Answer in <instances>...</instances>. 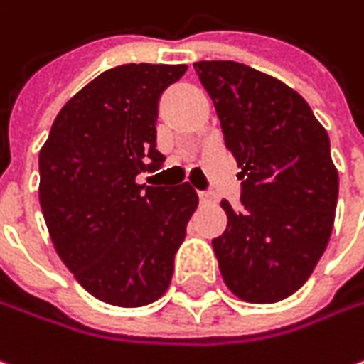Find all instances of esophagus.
Returning a JSON list of instances; mask_svg holds the SVG:
<instances>
[{"label":"esophagus","mask_w":364,"mask_h":364,"mask_svg":"<svg viewBox=\"0 0 364 364\" xmlns=\"http://www.w3.org/2000/svg\"><path fill=\"white\" fill-rule=\"evenodd\" d=\"M199 201H201V203H212V193H210V191H199Z\"/></svg>","instance_id":"esophagus-1"}]
</instances>
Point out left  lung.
Wrapping results in <instances>:
<instances>
[{"label": "left lung", "mask_w": 364, "mask_h": 364, "mask_svg": "<svg viewBox=\"0 0 364 364\" xmlns=\"http://www.w3.org/2000/svg\"><path fill=\"white\" fill-rule=\"evenodd\" d=\"M242 173L240 210L212 246L224 283L250 304L295 293L324 255L338 201L330 138L283 81L234 60L193 63Z\"/></svg>", "instance_id": "8db88e82"}]
</instances>
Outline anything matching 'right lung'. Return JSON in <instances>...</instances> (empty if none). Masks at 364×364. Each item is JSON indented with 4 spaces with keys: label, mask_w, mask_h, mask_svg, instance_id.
I'll list each match as a JSON object with an SVG mask.
<instances>
[{
    "label": "right lung",
    "mask_w": 364,
    "mask_h": 364,
    "mask_svg": "<svg viewBox=\"0 0 364 364\" xmlns=\"http://www.w3.org/2000/svg\"><path fill=\"white\" fill-rule=\"evenodd\" d=\"M185 65H119L58 112L38 156L40 208L53 245L83 289L105 304L140 308L166 291L187 222L189 183L146 187L161 168L159 102Z\"/></svg>",
    "instance_id": "1"
}]
</instances>
